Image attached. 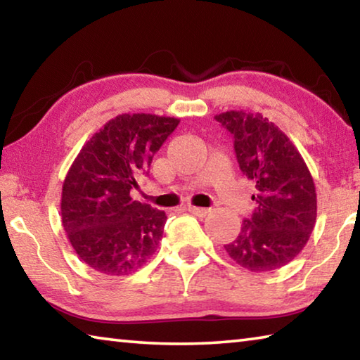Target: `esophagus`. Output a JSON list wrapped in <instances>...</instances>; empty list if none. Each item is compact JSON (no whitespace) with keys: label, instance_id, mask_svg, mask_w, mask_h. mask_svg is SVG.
Listing matches in <instances>:
<instances>
[{"label":"esophagus","instance_id":"34e87169","mask_svg":"<svg viewBox=\"0 0 360 360\" xmlns=\"http://www.w3.org/2000/svg\"><path fill=\"white\" fill-rule=\"evenodd\" d=\"M188 211L192 212V214H195V216H198V217H205L206 214H208L210 212V210H206V208H198V206H188L187 208Z\"/></svg>","mask_w":360,"mask_h":360}]
</instances>
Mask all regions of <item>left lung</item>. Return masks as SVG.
<instances>
[{
	"instance_id": "1",
	"label": "left lung",
	"mask_w": 360,
	"mask_h": 360,
	"mask_svg": "<svg viewBox=\"0 0 360 360\" xmlns=\"http://www.w3.org/2000/svg\"><path fill=\"white\" fill-rule=\"evenodd\" d=\"M233 136L240 169L257 203L225 251L249 271H271L294 260L314 229L313 176L290 139L262 114L227 111L214 117Z\"/></svg>"
}]
</instances>
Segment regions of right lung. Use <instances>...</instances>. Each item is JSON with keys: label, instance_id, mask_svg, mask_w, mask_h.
<instances>
[{"label": "right lung", "instance_id": "right-lung-1", "mask_svg": "<svg viewBox=\"0 0 360 360\" xmlns=\"http://www.w3.org/2000/svg\"><path fill=\"white\" fill-rule=\"evenodd\" d=\"M179 119L120 114L84 144L66 174L62 224L77 257L108 276L136 271L157 251L167 216L130 191Z\"/></svg>", "mask_w": 360, "mask_h": 360}]
</instances>
